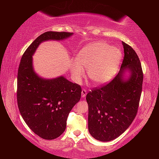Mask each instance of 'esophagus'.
I'll return each instance as SVG.
<instances>
[{"mask_svg": "<svg viewBox=\"0 0 159 159\" xmlns=\"http://www.w3.org/2000/svg\"><path fill=\"white\" fill-rule=\"evenodd\" d=\"M86 95H87V90H86V89L83 88L82 90V97L84 98L86 96Z\"/></svg>", "mask_w": 159, "mask_h": 159, "instance_id": "obj_1", "label": "esophagus"}]
</instances>
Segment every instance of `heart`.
<instances>
[{
	"mask_svg": "<svg viewBox=\"0 0 159 159\" xmlns=\"http://www.w3.org/2000/svg\"><path fill=\"white\" fill-rule=\"evenodd\" d=\"M121 58V53L118 48L111 47L103 42L93 43L80 51L78 54L79 63L75 61L71 64V74L75 80L79 81L84 73L82 66L88 68V76L91 81L103 83L113 77Z\"/></svg>",
	"mask_w": 159,
	"mask_h": 159,
	"instance_id": "1",
	"label": "heart"
}]
</instances>
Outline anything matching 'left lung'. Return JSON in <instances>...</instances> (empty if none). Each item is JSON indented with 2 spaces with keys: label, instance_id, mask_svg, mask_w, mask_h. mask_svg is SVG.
<instances>
[{
  "label": "left lung",
  "instance_id": "8db88e82",
  "mask_svg": "<svg viewBox=\"0 0 159 159\" xmlns=\"http://www.w3.org/2000/svg\"><path fill=\"white\" fill-rule=\"evenodd\" d=\"M124 59L121 70L111 81L93 88L86 96L88 104V130L102 142L114 140L131 125L138 113L142 93L143 73L134 49L122 42ZM126 68L131 75L123 80Z\"/></svg>",
  "mask_w": 159,
  "mask_h": 159
}]
</instances>
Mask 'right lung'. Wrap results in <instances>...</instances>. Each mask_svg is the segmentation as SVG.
<instances>
[{"instance_id": "right-lung-1", "label": "right lung", "mask_w": 159, "mask_h": 159, "mask_svg": "<svg viewBox=\"0 0 159 159\" xmlns=\"http://www.w3.org/2000/svg\"><path fill=\"white\" fill-rule=\"evenodd\" d=\"M72 32L49 31L40 34L27 48L17 75V103L22 118L32 131L45 140H53L64 132L69 112L81 98L80 84L64 77L41 79L34 72L32 56L40 43L61 40Z\"/></svg>"}]
</instances>
